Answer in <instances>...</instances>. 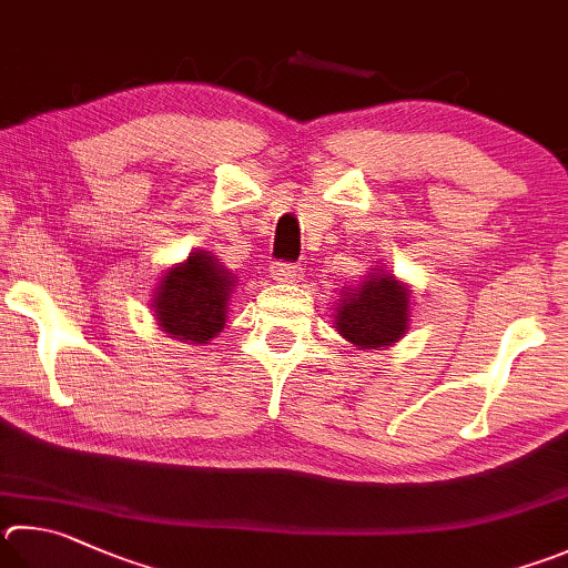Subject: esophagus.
Instances as JSON below:
<instances>
[{"instance_id": "obj_1", "label": "esophagus", "mask_w": 568, "mask_h": 568, "mask_svg": "<svg viewBox=\"0 0 568 568\" xmlns=\"http://www.w3.org/2000/svg\"><path fill=\"white\" fill-rule=\"evenodd\" d=\"M271 277L277 283H287V281H297L301 277V267L293 263H275L271 267Z\"/></svg>"}]
</instances>
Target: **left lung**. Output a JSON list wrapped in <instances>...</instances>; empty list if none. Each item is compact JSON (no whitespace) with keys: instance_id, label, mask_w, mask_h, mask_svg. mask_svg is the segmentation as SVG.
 Returning <instances> with one entry per match:
<instances>
[{"instance_id":"1","label":"left lung","mask_w":568,"mask_h":568,"mask_svg":"<svg viewBox=\"0 0 568 568\" xmlns=\"http://www.w3.org/2000/svg\"><path fill=\"white\" fill-rule=\"evenodd\" d=\"M409 323V293L395 275H367L357 291L339 297L335 327L359 347H385L405 335Z\"/></svg>"}]
</instances>
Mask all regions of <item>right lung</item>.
<instances>
[{"label": "right lung", "instance_id": "obj_1", "mask_svg": "<svg viewBox=\"0 0 568 568\" xmlns=\"http://www.w3.org/2000/svg\"><path fill=\"white\" fill-rule=\"evenodd\" d=\"M233 275L211 253L195 251L183 265L163 275L153 311L159 325L176 339L205 343L225 325V303L233 293Z\"/></svg>", "mask_w": 568, "mask_h": 568}]
</instances>
